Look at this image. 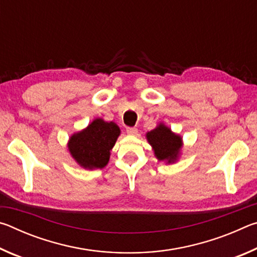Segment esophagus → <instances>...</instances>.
I'll use <instances>...</instances> for the list:
<instances>
[{"label":"esophagus","instance_id":"34e87169","mask_svg":"<svg viewBox=\"0 0 257 257\" xmlns=\"http://www.w3.org/2000/svg\"><path fill=\"white\" fill-rule=\"evenodd\" d=\"M138 133V129L137 128H127V134L128 135H132V136H135V135H137Z\"/></svg>","mask_w":257,"mask_h":257}]
</instances>
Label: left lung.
Wrapping results in <instances>:
<instances>
[{"label":"left lung","instance_id":"left-lung-1","mask_svg":"<svg viewBox=\"0 0 257 257\" xmlns=\"http://www.w3.org/2000/svg\"><path fill=\"white\" fill-rule=\"evenodd\" d=\"M146 139L152 146L154 156L160 162L173 164L179 160L184 146L182 137L179 134L173 133L171 128L163 122H160L153 130L147 132Z\"/></svg>","mask_w":257,"mask_h":257}]
</instances>
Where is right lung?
<instances>
[{
    "label": "right lung",
    "mask_w": 257,
    "mask_h": 257,
    "mask_svg": "<svg viewBox=\"0 0 257 257\" xmlns=\"http://www.w3.org/2000/svg\"><path fill=\"white\" fill-rule=\"evenodd\" d=\"M120 134L121 130L115 122L96 118L86 128L69 137L68 151L82 169H103L108 163L111 150Z\"/></svg>",
    "instance_id": "obj_1"
}]
</instances>
